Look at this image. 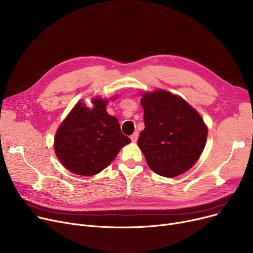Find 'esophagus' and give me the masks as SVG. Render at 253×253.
Instances as JSON below:
<instances>
[{
  "instance_id": "34e87169",
  "label": "esophagus",
  "mask_w": 253,
  "mask_h": 253,
  "mask_svg": "<svg viewBox=\"0 0 253 253\" xmlns=\"http://www.w3.org/2000/svg\"><path fill=\"white\" fill-rule=\"evenodd\" d=\"M130 139H131L132 142H136L137 139H138V133H137V132H134V133L130 136Z\"/></svg>"
}]
</instances>
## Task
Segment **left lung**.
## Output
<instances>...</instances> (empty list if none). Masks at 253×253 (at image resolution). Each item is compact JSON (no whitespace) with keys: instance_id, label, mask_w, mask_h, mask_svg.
I'll list each match as a JSON object with an SVG mask.
<instances>
[{"instance_id":"8db88e82","label":"left lung","mask_w":253,"mask_h":253,"mask_svg":"<svg viewBox=\"0 0 253 253\" xmlns=\"http://www.w3.org/2000/svg\"><path fill=\"white\" fill-rule=\"evenodd\" d=\"M144 129L137 141L155 173L174 177L200 158L207 127L196 110L181 97L158 90L141 98Z\"/></svg>"}]
</instances>
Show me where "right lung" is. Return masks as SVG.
Masks as SVG:
<instances>
[{
	"label": "right lung",
	"mask_w": 253,
	"mask_h": 253,
	"mask_svg": "<svg viewBox=\"0 0 253 253\" xmlns=\"http://www.w3.org/2000/svg\"><path fill=\"white\" fill-rule=\"evenodd\" d=\"M93 104L90 109L79 102L54 139V150L62 165L83 176L99 173L131 141L122 133L118 119L106 113V100L95 98Z\"/></svg>",
	"instance_id": "obj_1"
}]
</instances>
